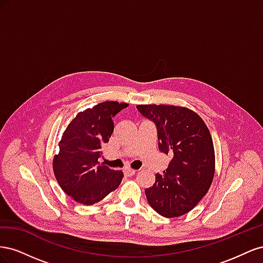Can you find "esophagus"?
Here are the masks:
<instances>
[{"label": "esophagus", "mask_w": 263, "mask_h": 263, "mask_svg": "<svg viewBox=\"0 0 263 263\" xmlns=\"http://www.w3.org/2000/svg\"><path fill=\"white\" fill-rule=\"evenodd\" d=\"M125 174H126L127 177L135 176V174H136V170H134V169H126V170H125Z\"/></svg>", "instance_id": "obj_1"}]
</instances>
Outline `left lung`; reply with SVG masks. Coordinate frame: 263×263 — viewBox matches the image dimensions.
Instances as JSON below:
<instances>
[{"instance_id": "left-lung-1", "label": "left lung", "mask_w": 263, "mask_h": 263, "mask_svg": "<svg viewBox=\"0 0 263 263\" xmlns=\"http://www.w3.org/2000/svg\"><path fill=\"white\" fill-rule=\"evenodd\" d=\"M156 123L159 150L173 155L163 176L145 190L147 201L164 217H179L195 208L210 190L215 174V150L208 126L194 110L164 104L137 105Z\"/></svg>"}]
</instances>
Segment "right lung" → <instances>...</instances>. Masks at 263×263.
Masks as SVG:
<instances>
[{"label": "right lung", "instance_id": "add662e5", "mask_svg": "<svg viewBox=\"0 0 263 263\" xmlns=\"http://www.w3.org/2000/svg\"><path fill=\"white\" fill-rule=\"evenodd\" d=\"M127 106L116 101L99 103L78 113L63 132L52 169L60 187L76 202L98 203L121 184L123 171L109 169L99 159L114 132L112 118Z\"/></svg>", "mask_w": 263, "mask_h": 263}]
</instances>
